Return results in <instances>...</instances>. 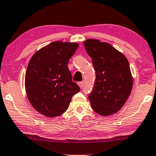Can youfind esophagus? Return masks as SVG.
Instances as JSON below:
<instances>
[{
    "instance_id": "1",
    "label": "esophagus",
    "mask_w": 156,
    "mask_h": 156,
    "mask_svg": "<svg viewBox=\"0 0 156 156\" xmlns=\"http://www.w3.org/2000/svg\"><path fill=\"white\" fill-rule=\"evenodd\" d=\"M78 85H79V86H80V88H82V87H83V85H84L83 82H78Z\"/></svg>"
}]
</instances>
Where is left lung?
I'll list each match as a JSON object with an SVG mask.
<instances>
[{"label": "left lung", "mask_w": 156, "mask_h": 156, "mask_svg": "<svg viewBox=\"0 0 156 156\" xmlns=\"http://www.w3.org/2000/svg\"><path fill=\"white\" fill-rule=\"evenodd\" d=\"M84 45L96 71V81L88 96L91 107L103 116L115 114L123 107L132 90L129 61L107 42L89 38Z\"/></svg>", "instance_id": "1"}]
</instances>
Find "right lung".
<instances>
[{
	"label": "right lung",
	"instance_id": "1",
	"mask_svg": "<svg viewBox=\"0 0 156 156\" xmlns=\"http://www.w3.org/2000/svg\"><path fill=\"white\" fill-rule=\"evenodd\" d=\"M78 43L56 41L42 47L30 58L25 74V90L33 107L49 118L61 115L72 96L80 90L72 81L68 63Z\"/></svg>",
	"mask_w": 156,
	"mask_h": 156
}]
</instances>
